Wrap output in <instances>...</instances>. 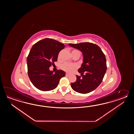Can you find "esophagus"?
Instances as JSON below:
<instances>
[{
    "mask_svg": "<svg viewBox=\"0 0 134 134\" xmlns=\"http://www.w3.org/2000/svg\"><path fill=\"white\" fill-rule=\"evenodd\" d=\"M70 75L69 74H68V73H66V76H69Z\"/></svg>",
    "mask_w": 134,
    "mask_h": 134,
    "instance_id": "obj_1",
    "label": "esophagus"
}]
</instances>
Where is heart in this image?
<instances>
[{"mask_svg": "<svg viewBox=\"0 0 134 134\" xmlns=\"http://www.w3.org/2000/svg\"><path fill=\"white\" fill-rule=\"evenodd\" d=\"M72 56H74L75 55L77 54L79 55H80V52L77 50V49H74L73 50L72 52ZM61 68L64 71L68 72L69 73L72 72V71L74 70V69H76L77 68V66L76 64H69L68 63H63V64L61 65Z\"/></svg>", "mask_w": 134, "mask_h": 134, "instance_id": "1", "label": "heart"}]
</instances>
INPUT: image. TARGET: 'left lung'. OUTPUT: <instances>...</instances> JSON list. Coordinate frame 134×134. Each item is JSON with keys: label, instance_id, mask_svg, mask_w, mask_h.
Here are the masks:
<instances>
[{"label": "left lung", "instance_id": "1", "mask_svg": "<svg viewBox=\"0 0 134 134\" xmlns=\"http://www.w3.org/2000/svg\"><path fill=\"white\" fill-rule=\"evenodd\" d=\"M68 45L82 53L83 62L78 71L81 76L76 75L77 80L71 83V88L82 94L93 91L100 85L107 70L105 54L99 46L91 43Z\"/></svg>", "mask_w": 134, "mask_h": 134}]
</instances>
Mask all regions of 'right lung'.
Segmentation results:
<instances>
[{"label":"right lung","instance_id":"right-lung-1","mask_svg":"<svg viewBox=\"0 0 134 134\" xmlns=\"http://www.w3.org/2000/svg\"><path fill=\"white\" fill-rule=\"evenodd\" d=\"M65 46L50 38L35 43L27 58L28 74L32 84L40 91H49L57 87L60 80L66 73L62 70L54 73L49 68L57 60L59 52Z\"/></svg>","mask_w":134,"mask_h":134}]
</instances>
